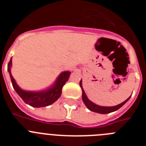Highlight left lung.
Returning a JSON list of instances; mask_svg holds the SVG:
<instances>
[{"instance_id": "left-lung-1", "label": "left lung", "mask_w": 146, "mask_h": 146, "mask_svg": "<svg viewBox=\"0 0 146 146\" xmlns=\"http://www.w3.org/2000/svg\"><path fill=\"white\" fill-rule=\"evenodd\" d=\"M80 86L81 88H82V101L84 102L85 105L88 108V109H89L90 110L93 112H95V113H102V114H107V113H112V112H114L117 110H118L119 108H121V107L123 106V104L126 102L128 101L129 99H130V97H129L128 99L125 100L123 102L121 103L118 105H116V106L114 107H102V106H99L97 104H94L92 102H91L88 99V97L86 96V94H85V91L83 90L82 87V82H80Z\"/></svg>"}]
</instances>
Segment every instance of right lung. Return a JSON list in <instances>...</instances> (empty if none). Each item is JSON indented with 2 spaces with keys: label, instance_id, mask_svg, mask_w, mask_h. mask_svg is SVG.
I'll use <instances>...</instances> for the list:
<instances>
[{
  "label": "right lung",
  "instance_id": "right-lung-1",
  "mask_svg": "<svg viewBox=\"0 0 146 146\" xmlns=\"http://www.w3.org/2000/svg\"><path fill=\"white\" fill-rule=\"evenodd\" d=\"M11 66V58L8 64V71L9 72L10 78L14 89L17 94L22 98L23 101L26 104L34 108H42V107L48 106L50 104L55 102L60 96L62 93V88L68 81L70 76V72H64L60 74L56 82L52 88L47 89V91L41 92H28L23 91L17 85L15 79L13 78L11 74L10 67Z\"/></svg>",
  "mask_w": 146,
  "mask_h": 146
}]
</instances>
